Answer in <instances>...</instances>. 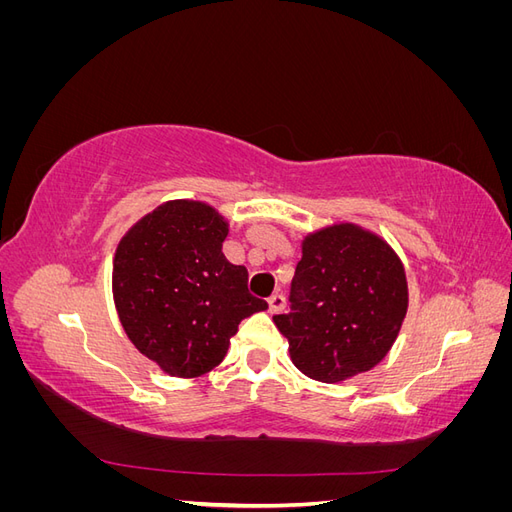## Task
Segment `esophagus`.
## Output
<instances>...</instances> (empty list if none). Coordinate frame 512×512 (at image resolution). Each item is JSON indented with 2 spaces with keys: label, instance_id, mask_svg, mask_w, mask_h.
I'll use <instances>...</instances> for the list:
<instances>
[{
  "label": "esophagus",
  "instance_id": "esophagus-1",
  "mask_svg": "<svg viewBox=\"0 0 512 512\" xmlns=\"http://www.w3.org/2000/svg\"><path fill=\"white\" fill-rule=\"evenodd\" d=\"M284 307H286L284 294H273V297L269 299V312H271V314H280Z\"/></svg>",
  "mask_w": 512,
  "mask_h": 512
}]
</instances>
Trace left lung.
<instances>
[{
	"label": "left lung",
	"instance_id": "1",
	"mask_svg": "<svg viewBox=\"0 0 512 512\" xmlns=\"http://www.w3.org/2000/svg\"><path fill=\"white\" fill-rule=\"evenodd\" d=\"M290 312L273 316L294 367L318 382H342L376 367L408 312L406 271L393 247L356 224L303 239Z\"/></svg>",
	"mask_w": 512,
	"mask_h": 512
}]
</instances>
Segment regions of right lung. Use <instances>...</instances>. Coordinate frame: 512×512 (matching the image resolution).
<instances>
[{
	"instance_id": "1",
	"label": "right lung",
	"mask_w": 512,
	"mask_h": 512,
	"mask_svg": "<svg viewBox=\"0 0 512 512\" xmlns=\"http://www.w3.org/2000/svg\"><path fill=\"white\" fill-rule=\"evenodd\" d=\"M228 222L200 200H168L117 245L113 299L130 342L175 378L218 367L239 322L267 309L222 254Z\"/></svg>"
}]
</instances>
